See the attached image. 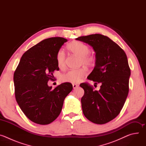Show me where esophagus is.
Segmentation results:
<instances>
[{
  "instance_id": "obj_1",
  "label": "esophagus",
  "mask_w": 146,
  "mask_h": 146,
  "mask_svg": "<svg viewBox=\"0 0 146 146\" xmlns=\"http://www.w3.org/2000/svg\"><path fill=\"white\" fill-rule=\"evenodd\" d=\"M78 87V84H73V88L74 89Z\"/></svg>"
}]
</instances>
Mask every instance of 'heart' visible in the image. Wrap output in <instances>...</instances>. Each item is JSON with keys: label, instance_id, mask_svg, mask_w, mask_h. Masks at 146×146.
<instances>
[{"label": "heart", "instance_id": "1", "mask_svg": "<svg viewBox=\"0 0 146 146\" xmlns=\"http://www.w3.org/2000/svg\"><path fill=\"white\" fill-rule=\"evenodd\" d=\"M68 50L73 54L80 58L81 64L86 66H92L94 65L95 58L90 54V48L87 44L79 41L70 43L67 47ZM56 59L59 68H64L66 65V55L62 50H59L56 54ZM87 74V70L84 68L69 70L60 77L64 82L77 84L80 82Z\"/></svg>", "mask_w": 146, "mask_h": 146}]
</instances>
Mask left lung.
Returning <instances> with one entry per match:
<instances>
[{
	"mask_svg": "<svg viewBox=\"0 0 146 146\" xmlns=\"http://www.w3.org/2000/svg\"><path fill=\"white\" fill-rule=\"evenodd\" d=\"M92 46L95 52V66L87 78L95 84L101 83L99 91L87 82L80 85L84 90L81 99L82 112L90 121L106 123L120 113L129 92L131 70L124 51L109 37L101 34L76 38Z\"/></svg>",
	"mask_w": 146,
	"mask_h": 146,
	"instance_id": "left-lung-1",
	"label": "left lung"
}]
</instances>
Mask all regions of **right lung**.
Returning a JSON list of instances; mask_svg holds the SVG:
<instances>
[{
    "label": "right lung",
    "mask_w": 146,
    "mask_h": 146,
    "mask_svg": "<svg viewBox=\"0 0 146 146\" xmlns=\"http://www.w3.org/2000/svg\"><path fill=\"white\" fill-rule=\"evenodd\" d=\"M68 41L60 37L43 40L27 51L14 73L15 96L18 105L32 122L47 125L60 114L64 101L72 91L71 83L65 82L54 90L47 84L53 80L57 65V52Z\"/></svg>",
    "instance_id": "right-lung-1"
}]
</instances>
